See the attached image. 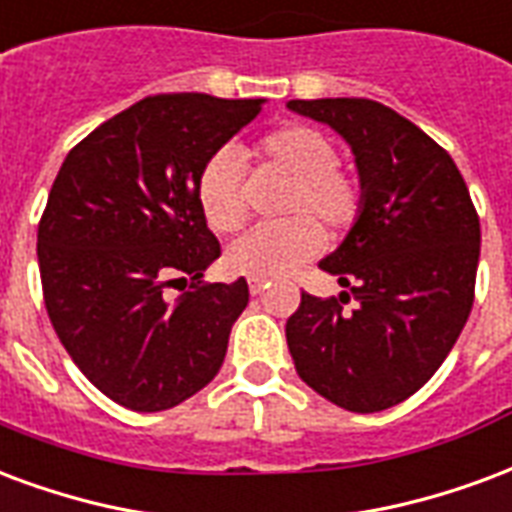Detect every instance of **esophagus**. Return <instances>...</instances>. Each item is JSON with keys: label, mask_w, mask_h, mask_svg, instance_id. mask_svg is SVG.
Masks as SVG:
<instances>
[{"label": "esophagus", "mask_w": 512, "mask_h": 512, "mask_svg": "<svg viewBox=\"0 0 512 512\" xmlns=\"http://www.w3.org/2000/svg\"><path fill=\"white\" fill-rule=\"evenodd\" d=\"M266 287H268V279H260V276H252V279H249V293L252 295H260Z\"/></svg>", "instance_id": "34e87169"}]
</instances>
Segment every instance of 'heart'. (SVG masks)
<instances>
[{
	"label": "heart",
	"mask_w": 512,
	"mask_h": 512,
	"mask_svg": "<svg viewBox=\"0 0 512 512\" xmlns=\"http://www.w3.org/2000/svg\"><path fill=\"white\" fill-rule=\"evenodd\" d=\"M244 157L290 179L282 198V214L290 219L252 227L238 236L225 252L230 271L260 279L282 276L323 249L320 225L339 236L361 219L366 203L363 179L339 162V149L325 132L309 124H285L263 135ZM195 195L211 230L233 233L244 225L249 206L236 151L219 149L203 162Z\"/></svg>",
	"instance_id": "heart-1"
}]
</instances>
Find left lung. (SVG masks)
I'll use <instances>...</instances> for the list:
<instances>
[{"label": "left lung", "instance_id": "obj_1", "mask_svg": "<svg viewBox=\"0 0 512 512\" xmlns=\"http://www.w3.org/2000/svg\"><path fill=\"white\" fill-rule=\"evenodd\" d=\"M287 105L350 143L366 189L361 219L320 263L347 293H301L285 325L295 372L344 410H388L431 380L472 312L478 211L448 151L388 105Z\"/></svg>", "mask_w": 512, "mask_h": 512}]
</instances>
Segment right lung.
Listing matches in <instances>:
<instances>
[{
	"label": "right lung",
	"mask_w": 512,
	"mask_h": 512,
	"mask_svg": "<svg viewBox=\"0 0 512 512\" xmlns=\"http://www.w3.org/2000/svg\"><path fill=\"white\" fill-rule=\"evenodd\" d=\"M263 100L154 94L70 149L37 225L43 301L97 391L135 412L176 407L214 380L246 279L203 282L219 257L195 181ZM188 290L176 299L167 287Z\"/></svg>",
	"instance_id": "add662e5"
}]
</instances>
